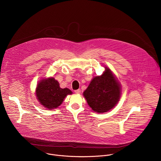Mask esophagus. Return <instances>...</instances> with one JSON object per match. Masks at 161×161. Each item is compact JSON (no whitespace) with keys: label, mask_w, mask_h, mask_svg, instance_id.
I'll return each instance as SVG.
<instances>
[{"label":"esophagus","mask_w":161,"mask_h":161,"mask_svg":"<svg viewBox=\"0 0 161 161\" xmlns=\"http://www.w3.org/2000/svg\"><path fill=\"white\" fill-rule=\"evenodd\" d=\"M75 92L76 94H80L81 93V90L80 89H77V90H75Z\"/></svg>","instance_id":"34e87169"}]
</instances>
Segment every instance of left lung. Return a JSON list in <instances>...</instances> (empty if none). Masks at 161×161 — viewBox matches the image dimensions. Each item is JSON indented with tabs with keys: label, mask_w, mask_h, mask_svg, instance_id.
<instances>
[{
	"label": "left lung",
	"mask_w": 161,
	"mask_h": 161,
	"mask_svg": "<svg viewBox=\"0 0 161 161\" xmlns=\"http://www.w3.org/2000/svg\"><path fill=\"white\" fill-rule=\"evenodd\" d=\"M121 94V85L111 70L106 67L103 74L93 78L83 96L92 110L100 113L114 108Z\"/></svg>",
	"instance_id": "obj_1"
}]
</instances>
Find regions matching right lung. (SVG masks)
Returning <instances> with one entry per match:
<instances>
[{
  "instance_id": "1",
  "label": "right lung",
  "mask_w": 161,
  "mask_h": 161,
  "mask_svg": "<svg viewBox=\"0 0 161 161\" xmlns=\"http://www.w3.org/2000/svg\"><path fill=\"white\" fill-rule=\"evenodd\" d=\"M68 88L62 89L53 77L41 80L37 85L36 94L37 100L45 108L53 110L61 105L65 97L72 94Z\"/></svg>"
}]
</instances>
